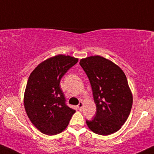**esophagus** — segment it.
Listing matches in <instances>:
<instances>
[{
	"label": "esophagus",
	"mask_w": 154,
	"mask_h": 154,
	"mask_svg": "<svg viewBox=\"0 0 154 154\" xmlns=\"http://www.w3.org/2000/svg\"><path fill=\"white\" fill-rule=\"evenodd\" d=\"M82 107H83V103L82 102H79L78 105H77V107H78V109L79 110H81L82 109Z\"/></svg>",
	"instance_id": "esophagus-1"
}]
</instances>
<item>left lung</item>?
<instances>
[{
    "label": "left lung",
    "mask_w": 154,
    "mask_h": 154,
    "mask_svg": "<svg viewBox=\"0 0 154 154\" xmlns=\"http://www.w3.org/2000/svg\"><path fill=\"white\" fill-rule=\"evenodd\" d=\"M88 76L96 104V114L86 120L89 128L99 135L117 132L125 123L133 105V96L124 72L113 62L100 56L79 62Z\"/></svg>",
    "instance_id": "left-lung-1"
}]
</instances>
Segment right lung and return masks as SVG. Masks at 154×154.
Returning a JSON list of instances; mask_svg holds the SVG:
<instances>
[{"label": "right lung", "mask_w": 154, "mask_h": 154, "mask_svg": "<svg viewBox=\"0 0 154 154\" xmlns=\"http://www.w3.org/2000/svg\"><path fill=\"white\" fill-rule=\"evenodd\" d=\"M78 59L59 54L42 62L28 79L24 107L34 125L46 135H57L66 128L75 110L66 105L59 84Z\"/></svg>", "instance_id": "obj_1"}]
</instances>
